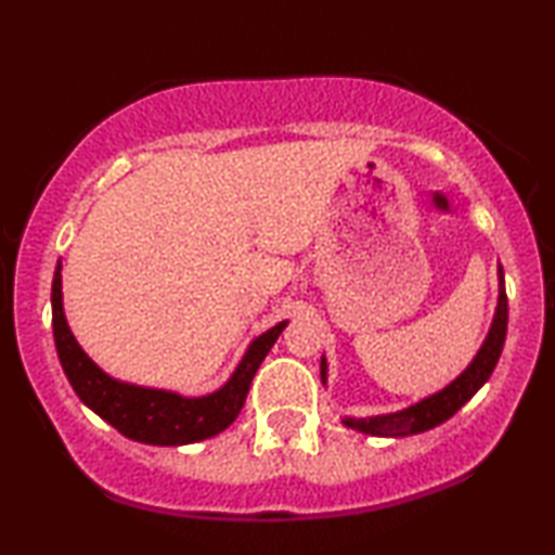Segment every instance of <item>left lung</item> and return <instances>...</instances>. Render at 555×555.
<instances>
[{
    "label": "left lung",
    "instance_id": "left-lung-1",
    "mask_svg": "<svg viewBox=\"0 0 555 555\" xmlns=\"http://www.w3.org/2000/svg\"><path fill=\"white\" fill-rule=\"evenodd\" d=\"M500 275V298H498V310L495 318H492V328L485 338V344L473 363L462 371V374L454 378L450 386H444L442 391L431 393V397L422 399L420 404L404 409V412L393 414H382V416H369V420H353V416H346L344 424L351 429H359L363 435L374 437H409L420 435V431L435 429L437 424L450 420V416L467 404L469 399L475 397L477 389L488 382L492 369L503 353L505 333H507V295H505V283H503V268L498 270ZM321 378L325 384V359L321 361Z\"/></svg>",
    "mask_w": 555,
    "mask_h": 555
}]
</instances>
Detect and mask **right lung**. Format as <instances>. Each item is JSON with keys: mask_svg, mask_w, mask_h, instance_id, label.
I'll list each match as a JSON object with an SVG mask.
<instances>
[{"mask_svg": "<svg viewBox=\"0 0 555 555\" xmlns=\"http://www.w3.org/2000/svg\"><path fill=\"white\" fill-rule=\"evenodd\" d=\"M285 321L275 328L264 331L260 338L249 344L245 359L240 361L230 382L209 397L186 399L171 391L143 389V386L124 384L111 378L105 371L88 359L86 351L73 338L63 313V278H60V262L52 278V333H55L57 359L63 363L67 382L78 393L86 406L116 427L120 435L143 444L179 447L202 442L219 435L237 420L245 406L249 384L260 369L264 356L270 353Z\"/></svg>", "mask_w": 555, "mask_h": 555, "instance_id": "right-lung-1", "label": "right lung"}]
</instances>
